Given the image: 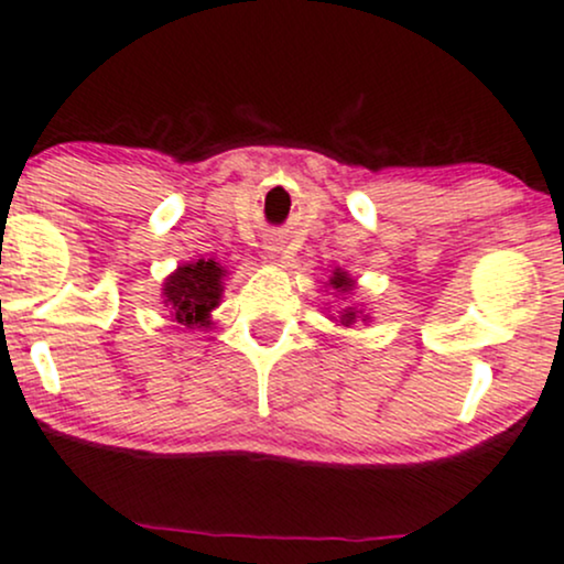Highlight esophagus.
<instances>
[{
  "label": "esophagus",
  "mask_w": 564,
  "mask_h": 564,
  "mask_svg": "<svg viewBox=\"0 0 564 564\" xmlns=\"http://www.w3.org/2000/svg\"><path fill=\"white\" fill-rule=\"evenodd\" d=\"M265 250H271V252H276V248H274V245H269V248H265Z\"/></svg>",
  "instance_id": "esophagus-1"
}]
</instances>
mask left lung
<instances>
[{
    "label": "left lung",
    "mask_w": 564,
    "mask_h": 564,
    "mask_svg": "<svg viewBox=\"0 0 564 564\" xmlns=\"http://www.w3.org/2000/svg\"><path fill=\"white\" fill-rule=\"evenodd\" d=\"M330 284H333V288H335V290H349V288H351L349 276H346V274H344V271H335V274H333V280H330ZM344 319H346V322H351V319H354V312H349V314H346V316H344Z\"/></svg>",
    "instance_id": "left-lung-1"
}]
</instances>
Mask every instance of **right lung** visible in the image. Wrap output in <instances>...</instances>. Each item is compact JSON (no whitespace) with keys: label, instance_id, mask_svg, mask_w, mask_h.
Segmentation results:
<instances>
[{"label":"right lung","instance_id":"1","mask_svg":"<svg viewBox=\"0 0 564 564\" xmlns=\"http://www.w3.org/2000/svg\"><path fill=\"white\" fill-rule=\"evenodd\" d=\"M220 269L215 261L186 263L164 282V303L181 325L192 327L205 322L207 314L218 306L220 299Z\"/></svg>","mask_w":564,"mask_h":564}]
</instances>
